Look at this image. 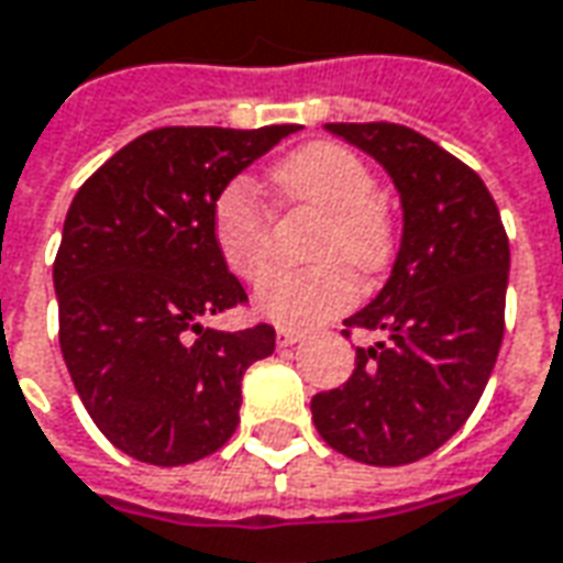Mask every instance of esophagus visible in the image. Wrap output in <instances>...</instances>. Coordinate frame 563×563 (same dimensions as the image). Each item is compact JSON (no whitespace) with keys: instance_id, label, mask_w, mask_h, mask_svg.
Instances as JSON below:
<instances>
[{"instance_id":"34e87169","label":"esophagus","mask_w":563,"mask_h":563,"mask_svg":"<svg viewBox=\"0 0 563 563\" xmlns=\"http://www.w3.org/2000/svg\"><path fill=\"white\" fill-rule=\"evenodd\" d=\"M301 339H305V335H301V332H296V330H277V345H280V347L298 345Z\"/></svg>"}]
</instances>
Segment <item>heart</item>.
I'll return each instance as SVG.
<instances>
[{"label": "heart", "instance_id": "obj_1", "mask_svg": "<svg viewBox=\"0 0 563 563\" xmlns=\"http://www.w3.org/2000/svg\"><path fill=\"white\" fill-rule=\"evenodd\" d=\"M274 185L289 209L320 218L311 236V258L323 262L305 271H274L258 286L255 305L280 327L308 330L357 301L352 266L361 274H376L388 265L394 224L376 197L369 166L332 141H317L280 159L274 166ZM212 236L218 255L240 280H258L271 265V218L246 181H233L218 194Z\"/></svg>", "mask_w": 563, "mask_h": 563}]
</instances>
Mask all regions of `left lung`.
I'll return each mask as SVG.
<instances>
[{"label": "left lung", "mask_w": 563, "mask_h": 563, "mask_svg": "<svg viewBox=\"0 0 563 563\" xmlns=\"http://www.w3.org/2000/svg\"><path fill=\"white\" fill-rule=\"evenodd\" d=\"M327 132L391 175L404 209L391 277L347 332L345 385L313 394L320 438L366 465H407L450 441L477 407L506 332L508 236L487 185L453 153L397 122H330Z\"/></svg>", "instance_id": "1"}]
</instances>
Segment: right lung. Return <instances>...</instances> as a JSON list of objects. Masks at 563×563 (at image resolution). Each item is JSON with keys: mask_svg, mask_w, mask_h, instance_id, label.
<instances>
[{"mask_svg": "<svg viewBox=\"0 0 563 563\" xmlns=\"http://www.w3.org/2000/svg\"><path fill=\"white\" fill-rule=\"evenodd\" d=\"M296 125H169L113 153L73 197L55 258L60 354L91 422L125 456L187 465L231 441L240 382L274 327H202L243 305L212 209Z\"/></svg>", "mask_w": 563, "mask_h": 563, "instance_id": "right-lung-1", "label": "right lung"}]
</instances>
